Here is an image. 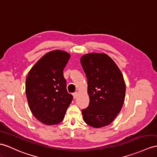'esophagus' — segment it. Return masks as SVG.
Instances as JSON below:
<instances>
[{"label": "esophagus", "mask_w": 157, "mask_h": 157, "mask_svg": "<svg viewBox=\"0 0 157 157\" xmlns=\"http://www.w3.org/2000/svg\"><path fill=\"white\" fill-rule=\"evenodd\" d=\"M73 97H74V98H76L78 97V93H77V92H76V93H73Z\"/></svg>", "instance_id": "obj_1"}]
</instances>
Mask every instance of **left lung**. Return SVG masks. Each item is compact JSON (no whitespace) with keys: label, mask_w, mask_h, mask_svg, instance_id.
<instances>
[{"label":"left lung","mask_w":157,"mask_h":157,"mask_svg":"<svg viewBox=\"0 0 157 157\" xmlns=\"http://www.w3.org/2000/svg\"><path fill=\"white\" fill-rule=\"evenodd\" d=\"M81 63L88 83L90 102L82 110L85 123L94 128L110 124L120 113L124 101L123 76L114 60L105 53H89Z\"/></svg>","instance_id":"left-lung-1"}]
</instances>
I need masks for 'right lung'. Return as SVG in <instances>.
<instances>
[{
    "label": "right lung",
    "mask_w": 157,
    "mask_h": 157,
    "mask_svg": "<svg viewBox=\"0 0 157 157\" xmlns=\"http://www.w3.org/2000/svg\"><path fill=\"white\" fill-rule=\"evenodd\" d=\"M71 55L60 50L47 52L37 61L26 79V94L34 117L47 125L59 124L72 100L63 70Z\"/></svg>",
    "instance_id": "add662e5"
}]
</instances>
